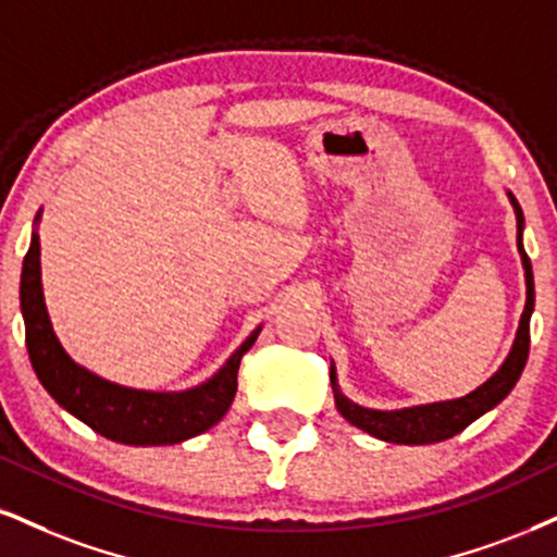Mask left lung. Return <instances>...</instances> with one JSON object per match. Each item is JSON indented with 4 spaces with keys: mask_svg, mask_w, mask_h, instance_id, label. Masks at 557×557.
<instances>
[{
    "mask_svg": "<svg viewBox=\"0 0 557 557\" xmlns=\"http://www.w3.org/2000/svg\"><path fill=\"white\" fill-rule=\"evenodd\" d=\"M511 205L516 210V244H519L521 261H524V274H527V306L521 313L519 332H516V343L511 347V355L506 358V363L500 366V371L493 379H487L480 388H474L467 397L454 399V401H438V405H425V407H410V410H397V412H379V410H366V407L352 405L350 399H345L343 394L334 388V399H337V410L343 412L345 420H350L352 425H358L360 431L376 435L388 444H435V441H446L451 435L465 431L472 420H478L480 414L493 410L500 399L516 386L521 371H524L527 358H529V317L534 311V277H532V261H529L524 244H521V227H524V214L521 207L511 197ZM332 384H334V368H332Z\"/></svg>",
    "mask_w": 557,
    "mask_h": 557,
    "instance_id": "1",
    "label": "left lung"
}]
</instances>
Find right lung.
Instances as JSON below:
<instances>
[{"mask_svg":"<svg viewBox=\"0 0 557 557\" xmlns=\"http://www.w3.org/2000/svg\"><path fill=\"white\" fill-rule=\"evenodd\" d=\"M41 244L33 233L30 249L20 274V308L25 319V345L33 371L66 412L92 431L129 446L178 444L205 433L227 412L238 388V366L246 350L257 343L259 330L231 355L207 384L178 394L137 392L79 368L59 345L46 313L41 293Z\"/></svg>","mask_w":557,"mask_h":557,"instance_id":"obj_1","label":"right lung"}]
</instances>
